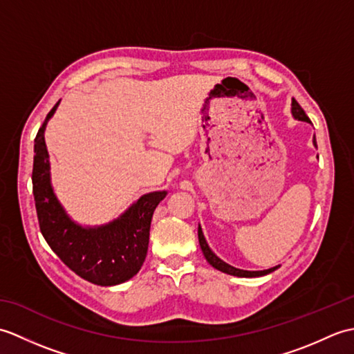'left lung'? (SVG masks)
Segmentation results:
<instances>
[{
	"instance_id": "1",
	"label": "left lung",
	"mask_w": 354,
	"mask_h": 354,
	"mask_svg": "<svg viewBox=\"0 0 354 354\" xmlns=\"http://www.w3.org/2000/svg\"><path fill=\"white\" fill-rule=\"evenodd\" d=\"M290 112H292V117L295 118V120H299V122H307V123L310 122L309 117H307L306 112L303 111V108L299 106L298 102L293 100V99H292V109H290ZM313 146L317 147V138H315V137H313ZM198 237H199L201 250H202V252H204L207 261H208L209 265H212L214 269L221 270V272H225V274H228V275H234V277H242V278H254V277L268 275V274H270V272H274L275 269L280 268V265L274 266V268H269V269H265V270H245V269L234 268V266L228 265V263H225L223 260H221V259L217 257V255L212 251V248L208 246L207 240H205V237H204V232H202L201 225H199V228H198Z\"/></svg>"
}]
</instances>
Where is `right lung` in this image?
<instances>
[{"label": "right lung", "instance_id": "obj_1", "mask_svg": "<svg viewBox=\"0 0 354 354\" xmlns=\"http://www.w3.org/2000/svg\"><path fill=\"white\" fill-rule=\"evenodd\" d=\"M59 100L35 138L33 194L39 228L48 246L73 272L97 286H115L138 274L147 255L149 231L158 204L167 192H150L135 201L117 219L99 227L74 222L51 185L45 127Z\"/></svg>", "mask_w": 354, "mask_h": 354}]
</instances>
